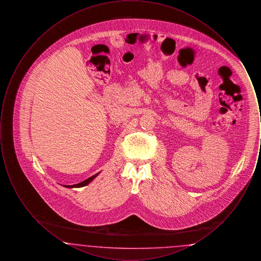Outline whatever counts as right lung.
<instances>
[{
    "label": "right lung",
    "mask_w": 261,
    "mask_h": 261,
    "mask_svg": "<svg viewBox=\"0 0 261 261\" xmlns=\"http://www.w3.org/2000/svg\"><path fill=\"white\" fill-rule=\"evenodd\" d=\"M98 174H95L94 176H92V177L88 178V179L84 180V181H83V182H81V183H78V184H75V185H71V186H70V185H63V186L65 187V188H80V187L87 186L89 183H91V182L94 180V178H95V177H97V176H98Z\"/></svg>",
    "instance_id": "obj_1"
}]
</instances>
